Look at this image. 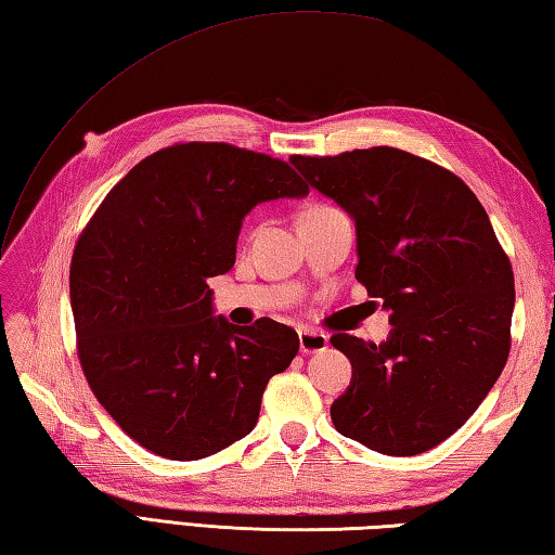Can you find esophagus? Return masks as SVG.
I'll use <instances>...</instances> for the list:
<instances>
[{
  "mask_svg": "<svg viewBox=\"0 0 555 555\" xmlns=\"http://www.w3.org/2000/svg\"><path fill=\"white\" fill-rule=\"evenodd\" d=\"M300 338V350L302 352H322L328 346V336L317 332V328H300L298 332Z\"/></svg>",
  "mask_w": 555,
  "mask_h": 555,
  "instance_id": "esophagus-1",
  "label": "esophagus"
}]
</instances>
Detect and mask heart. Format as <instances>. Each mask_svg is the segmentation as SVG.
I'll use <instances>...</instances> for the list:
<instances>
[{"mask_svg":"<svg viewBox=\"0 0 555 555\" xmlns=\"http://www.w3.org/2000/svg\"><path fill=\"white\" fill-rule=\"evenodd\" d=\"M332 209L334 207H328V205H310V207L302 209V215H322V211H332Z\"/></svg>","mask_w":555,"mask_h":555,"instance_id":"obj_1","label":"heart"}]
</instances>
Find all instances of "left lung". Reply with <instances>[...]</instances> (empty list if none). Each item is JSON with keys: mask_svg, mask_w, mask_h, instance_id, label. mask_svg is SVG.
I'll list each match as a JSON object with an SVG mask.
<instances>
[{"mask_svg": "<svg viewBox=\"0 0 555 555\" xmlns=\"http://www.w3.org/2000/svg\"><path fill=\"white\" fill-rule=\"evenodd\" d=\"M291 162L356 219V279L391 312L386 344L332 336L352 364L334 400L338 434L384 455H417L455 434L511 352L515 281L477 195L398 147Z\"/></svg>", "mask_w": 555, "mask_h": 555, "instance_id": "1", "label": "left lung"}]
</instances>
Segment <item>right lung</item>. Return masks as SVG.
Instances as JSON below:
<instances>
[{
  "label": "right lung",
  "instance_id": "1",
  "mask_svg": "<svg viewBox=\"0 0 555 555\" xmlns=\"http://www.w3.org/2000/svg\"><path fill=\"white\" fill-rule=\"evenodd\" d=\"M310 188L288 162L229 143H176L102 199L70 257V310L88 386L114 422L169 460L215 455L253 431L298 334L269 317H211L207 279L235 262L257 203Z\"/></svg>",
  "mask_w": 555,
  "mask_h": 555
}]
</instances>
